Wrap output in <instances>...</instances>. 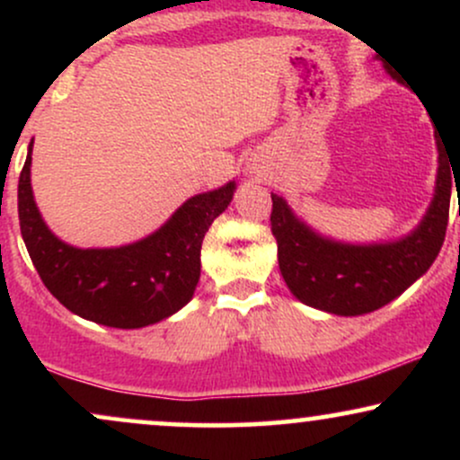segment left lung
Masks as SVG:
<instances>
[{
  "mask_svg": "<svg viewBox=\"0 0 460 460\" xmlns=\"http://www.w3.org/2000/svg\"><path fill=\"white\" fill-rule=\"evenodd\" d=\"M394 75V73H392ZM452 164L439 145L435 197L409 235L385 244H344L309 229L283 197L272 194V235L289 292L309 307L361 315L398 298L439 255L450 216Z\"/></svg>",
  "mask_w": 460,
  "mask_h": 460,
  "instance_id": "8db88e82",
  "label": "left lung"
}]
</instances>
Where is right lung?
<instances>
[{"instance_id":"right-lung-1","label":"right lung","mask_w":460,"mask_h":460,"mask_svg":"<svg viewBox=\"0 0 460 460\" xmlns=\"http://www.w3.org/2000/svg\"><path fill=\"white\" fill-rule=\"evenodd\" d=\"M31 142L19 177V225L45 288L68 311L114 329H142L177 314L200 277V244L235 181L188 199L155 234L119 248H75L51 234L30 183Z\"/></svg>"}]
</instances>
